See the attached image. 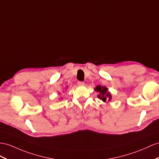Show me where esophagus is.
<instances>
[{"label":"esophagus","instance_id":"34e87169","mask_svg":"<svg viewBox=\"0 0 159 159\" xmlns=\"http://www.w3.org/2000/svg\"><path fill=\"white\" fill-rule=\"evenodd\" d=\"M77 84H78L79 86H84V83L82 82V81H79V82L77 83Z\"/></svg>","mask_w":159,"mask_h":159}]
</instances>
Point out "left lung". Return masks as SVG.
<instances>
[{"label":"left lung","instance_id":"obj_1","mask_svg":"<svg viewBox=\"0 0 159 159\" xmlns=\"http://www.w3.org/2000/svg\"><path fill=\"white\" fill-rule=\"evenodd\" d=\"M95 91L99 93V95H97V97L99 98V99L102 100L103 102H106V101L109 102L111 100L112 95L111 93L108 91V89L106 87L98 85V86H97L95 88Z\"/></svg>","mask_w":159,"mask_h":159}]
</instances>
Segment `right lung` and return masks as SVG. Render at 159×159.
I'll use <instances>...</instances> for the list:
<instances>
[{"mask_svg": "<svg viewBox=\"0 0 159 159\" xmlns=\"http://www.w3.org/2000/svg\"><path fill=\"white\" fill-rule=\"evenodd\" d=\"M60 99H62V98H60L59 100H60Z\"/></svg>", "mask_w": 159, "mask_h": 159, "instance_id": "1", "label": "right lung"}]
</instances>
